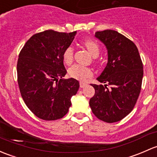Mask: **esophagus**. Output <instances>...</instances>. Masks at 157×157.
<instances>
[{"label":"esophagus","instance_id":"34e87169","mask_svg":"<svg viewBox=\"0 0 157 157\" xmlns=\"http://www.w3.org/2000/svg\"><path fill=\"white\" fill-rule=\"evenodd\" d=\"M86 85H87V83H86V82L80 81V86L81 87V88H83V87H85Z\"/></svg>","mask_w":157,"mask_h":157}]
</instances>
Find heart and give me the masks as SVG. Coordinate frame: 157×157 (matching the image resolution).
<instances>
[{
	"instance_id": "obj_1",
	"label": "heart",
	"mask_w": 157,
	"mask_h": 157,
	"mask_svg": "<svg viewBox=\"0 0 157 157\" xmlns=\"http://www.w3.org/2000/svg\"><path fill=\"white\" fill-rule=\"evenodd\" d=\"M83 46L89 51L92 56L97 58L100 53V47L98 43L92 40H86L83 42ZM74 49L72 46L66 47L62 54L64 62L67 65H71L74 62ZM68 74L71 77L77 80H83L92 75V71L90 67L81 65H74L68 69Z\"/></svg>"
}]
</instances>
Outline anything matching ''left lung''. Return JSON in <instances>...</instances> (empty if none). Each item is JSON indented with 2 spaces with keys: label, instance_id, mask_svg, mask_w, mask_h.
Segmentation results:
<instances>
[{
  "label": "left lung",
  "instance_id": "1",
  "mask_svg": "<svg viewBox=\"0 0 157 157\" xmlns=\"http://www.w3.org/2000/svg\"><path fill=\"white\" fill-rule=\"evenodd\" d=\"M95 37L106 46L108 62L97 78L105 85L91 84L95 95L90 105L97 118L115 123L134 108L142 84L143 63L135 44L117 31H97Z\"/></svg>",
  "mask_w": 157,
  "mask_h": 157
}]
</instances>
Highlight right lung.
<instances>
[{"mask_svg": "<svg viewBox=\"0 0 157 157\" xmlns=\"http://www.w3.org/2000/svg\"><path fill=\"white\" fill-rule=\"evenodd\" d=\"M75 34L76 31L53 30L37 33L19 52L17 80L21 95L29 110L40 119L63 117L71 105V98L80 87L75 79H62L67 73L62 54Z\"/></svg>", "mask_w": 157, "mask_h": 157, "instance_id": "obj_1", "label": "right lung"}]
</instances>
